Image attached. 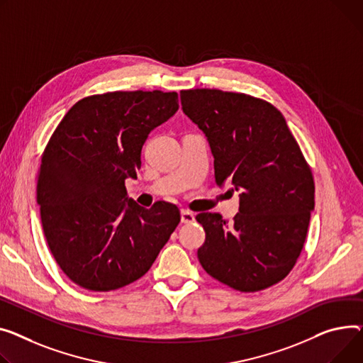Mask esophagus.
Instances as JSON below:
<instances>
[{"label":"esophagus","instance_id":"1","mask_svg":"<svg viewBox=\"0 0 363 363\" xmlns=\"http://www.w3.org/2000/svg\"><path fill=\"white\" fill-rule=\"evenodd\" d=\"M181 222L182 223H192L196 222V214L188 210H181Z\"/></svg>","mask_w":363,"mask_h":363}]
</instances>
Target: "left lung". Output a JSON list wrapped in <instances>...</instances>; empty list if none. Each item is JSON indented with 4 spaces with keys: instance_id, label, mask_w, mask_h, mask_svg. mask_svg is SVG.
<instances>
[{
    "instance_id": "8db88e82",
    "label": "left lung",
    "mask_w": 363,
    "mask_h": 363,
    "mask_svg": "<svg viewBox=\"0 0 363 363\" xmlns=\"http://www.w3.org/2000/svg\"><path fill=\"white\" fill-rule=\"evenodd\" d=\"M181 105L208 141L216 184L239 192L232 223L196 217L206 230L203 269L240 292L279 283L303 248L315 191L286 119L269 102L216 89L182 90Z\"/></svg>"
}]
</instances>
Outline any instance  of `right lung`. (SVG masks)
Segmentation results:
<instances>
[{
	"mask_svg": "<svg viewBox=\"0 0 363 363\" xmlns=\"http://www.w3.org/2000/svg\"><path fill=\"white\" fill-rule=\"evenodd\" d=\"M178 93L113 91L72 106L42 156L38 204L61 270L94 292L146 274L181 220L175 204L152 208L127 197L149 134L174 116Z\"/></svg>",
	"mask_w": 363,
	"mask_h": 363,
	"instance_id": "right-lung-1",
	"label": "right lung"
}]
</instances>
